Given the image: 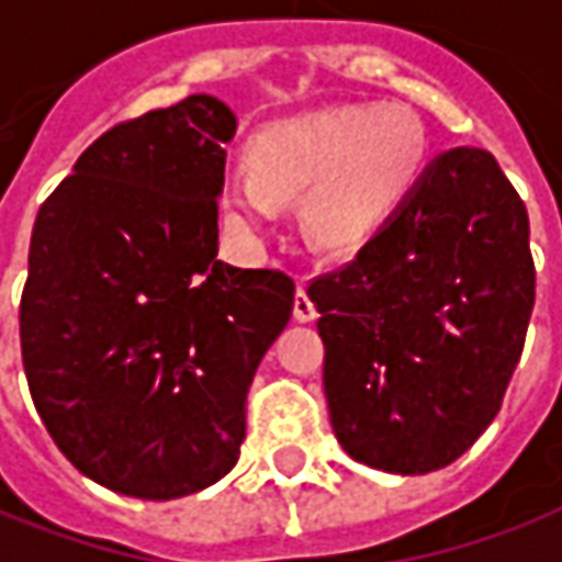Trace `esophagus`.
<instances>
[{
	"label": "esophagus",
	"instance_id": "esophagus-1",
	"mask_svg": "<svg viewBox=\"0 0 562 562\" xmlns=\"http://www.w3.org/2000/svg\"><path fill=\"white\" fill-rule=\"evenodd\" d=\"M316 316H319V313H316V304L310 301L307 289H304V282H301V285H297V292H294V319L313 322Z\"/></svg>",
	"mask_w": 562,
	"mask_h": 562
}]
</instances>
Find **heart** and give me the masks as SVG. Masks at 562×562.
I'll list each match as a JSON object with an SVG mask.
<instances>
[{
  "label": "heart",
  "instance_id": "heart-1",
  "mask_svg": "<svg viewBox=\"0 0 562 562\" xmlns=\"http://www.w3.org/2000/svg\"><path fill=\"white\" fill-rule=\"evenodd\" d=\"M429 155L423 117L404 105H349L280 121L252 143V170L227 172L222 203L246 237H265L280 203L301 200L304 240L356 252L417 186Z\"/></svg>",
  "mask_w": 562,
  "mask_h": 562
}]
</instances>
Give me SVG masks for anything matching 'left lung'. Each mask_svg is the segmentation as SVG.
I'll list each match as a JSON object with an SVG mask.
<instances>
[{
  "mask_svg": "<svg viewBox=\"0 0 562 562\" xmlns=\"http://www.w3.org/2000/svg\"><path fill=\"white\" fill-rule=\"evenodd\" d=\"M307 294L340 447L380 472L445 469L499 414L524 352L536 304L527 206L490 151H441Z\"/></svg>",
  "mask_w": 562,
  "mask_h": 562,
  "instance_id": "left-lung-1",
  "label": "left lung"
}]
</instances>
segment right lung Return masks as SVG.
Here are the masks:
<instances>
[{
  "instance_id": "right-lung-1",
  "label": "right lung",
  "mask_w": 562,
  "mask_h": 562,
  "mask_svg": "<svg viewBox=\"0 0 562 562\" xmlns=\"http://www.w3.org/2000/svg\"><path fill=\"white\" fill-rule=\"evenodd\" d=\"M234 133L191 93L103 133L35 215L23 371L63 457L121 496L179 499L237 465L246 392L292 316L285 273L218 258Z\"/></svg>"
}]
</instances>
